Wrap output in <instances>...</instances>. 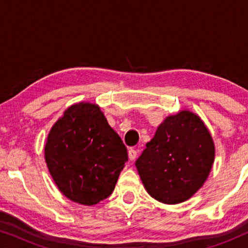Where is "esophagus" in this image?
Returning a JSON list of instances; mask_svg holds the SVG:
<instances>
[{
    "label": "esophagus",
    "mask_w": 248,
    "mask_h": 248,
    "mask_svg": "<svg viewBox=\"0 0 248 248\" xmlns=\"http://www.w3.org/2000/svg\"><path fill=\"white\" fill-rule=\"evenodd\" d=\"M138 157V151L134 150V149H130L128 150V158H130V160H135V158Z\"/></svg>",
    "instance_id": "esophagus-1"
}]
</instances>
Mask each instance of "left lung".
<instances>
[{
    "label": "left lung",
    "instance_id": "8db88e82",
    "mask_svg": "<svg viewBox=\"0 0 248 248\" xmlns=\"http://www.w3.org/2000/svg\"><path fill=\"white\" fill-rule=\"evenodd\" d=\"M213 160L215 145L208 128L198 115L183 110L159 125L135 166L152 198L176 204L201 188Z\"/></svg>",
    "mask_w": 248,
    "mask_h": 248
}]
</instances>
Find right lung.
<instances>
[{
    "instance_id": "add662e5",
    "label": "right lung",
    "mask_w": 248,
    "mask_h": 248,
    "mask_svg": "<svg viewBox=\"0 0 248 248\" xmlns=\"http://www.w3.org/2000/svg\"><path fill=\"white\" fill-rule=\"evenodd\" d=\"M47 167L71 201L93 205L107 199L125 162L127 149L93 104L71 106L50 130Z\"/></svg>"
}]
</instances>
